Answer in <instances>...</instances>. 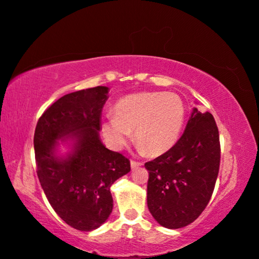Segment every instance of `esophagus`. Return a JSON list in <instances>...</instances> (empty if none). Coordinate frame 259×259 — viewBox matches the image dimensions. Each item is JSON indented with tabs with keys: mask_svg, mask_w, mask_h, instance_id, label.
Instances as JSON below:
<instances>
[{
	"mask_svg": "<svg viewBox=\"0 0 259 259\" xmlns=\"http://www.w3.org/2000/svg\"><path fill=\"white\" fill-rule=\"evenodd\" d=\"M142 164H143V163H140V162H138V161H134V160H131V162H130L131 169H136V168H138V166H140Z\"/></svg>",
	"mask_w": 259,
	"mask_h": 259,
	"instance_id": "esophagus-1",
	"label": "esophagus"
}]
</instances>
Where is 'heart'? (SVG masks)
I'll return each instance as SVG.
<instances>
[{"instance_id":"1","label":"heart","mask_w":259,"mask_h":259,"mask_svg":"<svg viewBox=\"0 0 259 259\" xmlns=\"http://www.w3.org/2000/svg\"><path fill=\"white\" fill-rule=\"evenodd\" d=\"M185 120V105L174 93H144L120 100L103 124L104 136L113 148L123 147L130 133L143 153L160 155L178 140Z\"/></svg>"}]
</instances>
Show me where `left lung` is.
<instances>
[{"label": "left lung", "mask_w": 259, "mask_h": 259, "mask_svg": "<svg viewBox=\"0 0 259 259\" xmlns=\"http://www.w3.org/2000/svg\"><path fill=\"white\" fill-rule=\"evenodd\" d=\"M221 163L219 133L212 114L193 109L185 131L164 154L146 162L147 207L166 229H181L209 203Z\"/></svg>", "instance_id": "left-lung-1"}]
</instances>
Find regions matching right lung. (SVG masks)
<instances>
[{"mask_svg": "<svg viewBox=\"0 0 259 259\" xmlns=\"http://www.w3.org/2000/svg\"><path fill=\"white\" fill-rule=\"evenodd\" d=\"M107 94V87H96L65 95L46 109L35 128L38 181L57 214L78 231L106 222L113 209L109 188L130 171L129 159L100 142ZM67 135L74 140L73 151L63 159L54 154L56 140Z\"/></svg>", "mask_w": 259, "mask_h": 259, "instance_id": "add662e5", "label": "right lung"}]
</instances>
